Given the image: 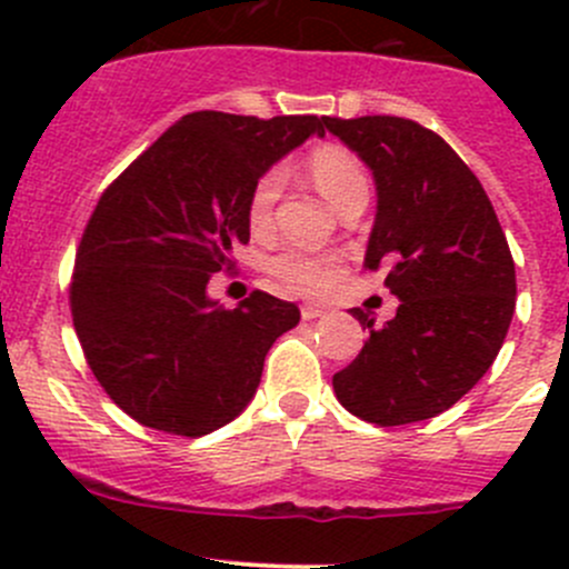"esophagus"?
<instances>
[{"label": "esophagus", "mask_w": 569, "mask_h": 569, "mask_svg": "<svg viewBox=\"0 0 569 569\" xmlns=\"http://www.w3.org/2000/svg\"><path fill=\"white\" fill-rule=\"evenodd\" d=\"M321 313H325V308H319V306H302V308H300V317L306 319V321L319 319Z\"/></svg>", "instance_id": "obj_1"}]
</instances>
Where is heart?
<instances>
[{"label":"heart","instance_id":"1","mask_svg":"<svg viewBox=\"0 0 569 569\" xmlns=\"http://www.w3.org/2000/svg\"><path fill=\"white\" fill-rule=\"evenodd\" d=\"M306 173L317 183L319 192L336 209L347 206L358 194H369V176L360 159L338 142L311 148L302 162ZM283 194V170L269 168L258 176L248 194V228L252 233H267L274 222V206ZM269 272L291 295L317 297L330 289L343 272V258L338 252H308L300 248H286L269 261Z\"/></svg>","mask_w":569,"mask_h":569}]
</instances>
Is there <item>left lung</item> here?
<instances>
[{
	"label": "left lung",
	"mask_w": 569,
	"mask_h": 569,
	"mask_svg": "<svg viewBox=\"0 0 569 569\" xmlns=\"http://www.w3.org/2000/svg\"><path fill=\"white\" fill-rule=\"evenodd\" d=\"M371 168L377 220L366 267H386L399 297L386 327H369L358 358L332 377L338 401L377 427L427 421L485 377L515 313V261L496 209L455 148L396 114L325 118Z\"/></svg>",
	"instance_id": "1"
}]
</instances>
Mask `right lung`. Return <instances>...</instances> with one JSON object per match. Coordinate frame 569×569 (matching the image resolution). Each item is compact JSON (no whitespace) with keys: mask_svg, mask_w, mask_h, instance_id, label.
<instances>
[{"mask_svg":"<svg viewBox=\"0 0 569 569\" xmlns=\"http://www.w3.org/2000/svg\"><path fill=\"white\" fill-rule=\"evenodd\" d=\"M317 114H183L101 192L73 261V330L109 399L142 427L200 438L248 407L295 302L256 289L233 311L206 297L250 242L252 183Z\"/></svg>","mask_w":569,"mask_h":569,"instance_id":"obj_1","label":"right lung"}]
</instances>
